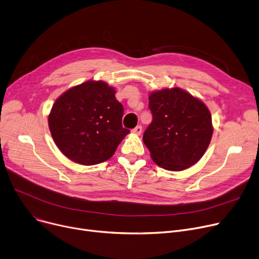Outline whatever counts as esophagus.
Here are the masks:
<instances>
[{"label":"esophagus","instance_id":"34e87169","mask_svg":"<svg viewBox=\"0 0 259 259\" xmlns=\"http://www.w3.org/2000/svg\"><path fill=\"white\" fill-rule=\"evenodd\" d=\"M133 133H135L136 135H141V133H142V126H141V125H137V126L133 130Z\"/></svg>","mask_w":259,"mask_h":259}]
</instances>
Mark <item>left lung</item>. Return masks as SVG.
<instances>
[{
  "label": "left lung",
  "mask_w": 259,
  "mask_h": 259,
  "mask_svg": "<svg viewBox=\"0 0 259 259\" xmlns=\"http://www.w3.org/2000/svg\"><path fill=\"white\" fill-rule=\"evenodd\" d=\"M153 121L143 142L162 168L181 171L194 165L208 148L213 126L206 104L183 89H163L148 97Z\"/></svg>",
  "instance_id": "1"
}]
</instances>
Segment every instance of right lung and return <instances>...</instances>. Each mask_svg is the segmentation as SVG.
<instances>
[{
  "label": "right lung",
  "mask_w": 259,
  "mask_h": 259,
  "mask_svg": "<svg viewBox=\"0 0 259 259\" xmlns=\"http://www.w3.org/2000/svg\"><path fill=\"white\" fill-rule=\"evenodd\" d=\"M108 83L88 80L54 102L48 117L52 138L75 163L96 165L109 160L130 133L122 126L123 106Z\"/></svg>",
  "instance_id": "add662e5"
}]
</instances>
